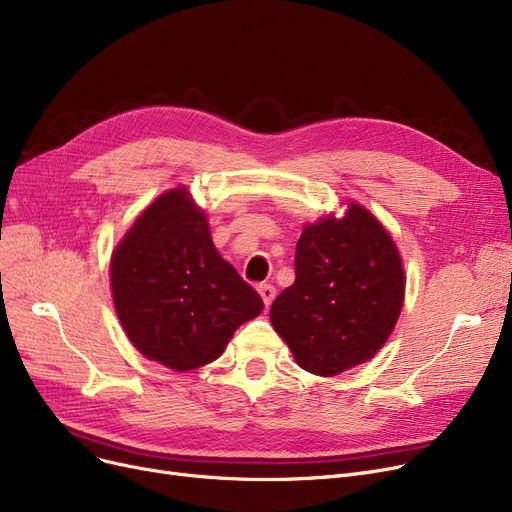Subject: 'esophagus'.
I'll return each mask as SVG.
<instances>
[{
	"mask_svg": "<svg viewBox=\"0 0 512 512\" xmlns=\"http://www.w3.org/2000/svg\"><path fill=\"white\" fill-rule=\"evenodd\" d=\"M259 294H261V299H263V305L270 307L274 303V299H276V288L272 284H261L259 286Z\"/></svg>",
	"mask_w": 512,
	"mask_h": 512,
	"instance_id": "34e87169",
	"label": "esophagus"
}]
</instances>
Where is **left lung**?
Instances as JSON below:
<instances>
[{
	"mask_svg": "<svg viewBox=\"0 0 512 512\" xmlns=\"http://www.w3.org/2000/svg\"><path fill=\"white\" fill-rule=\"evenodd\" d=\"M294 272L270 319L305 371L332 378L380 351L402 309L405 270L394 240L365 207L351 203L342 220L307 224Z\"/></svg>",
	"mask_w": 512,
	"mask_h": 512,
	"instance_id": "left-lung-1",
	"label": "left lung"
}]
</instances>
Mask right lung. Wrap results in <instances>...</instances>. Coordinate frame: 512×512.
<instances>
[{"mask_svg": "<svg viewBox=\"0 0 512 512\" xmlns=\"http://www.w3.org/2000/svg\"><path fill=\"white\" fill-rule=\"evenodd\" d=\"M120 324L139 353L176 371L218 359L236 328L263 311L259 294L213 247L186 188L157 197L112 255Z\"/></svg>", "mask_w": 512, "mask_h": 512, "instance_id": "obj_1", "label": "right lung"}]
</instances>
